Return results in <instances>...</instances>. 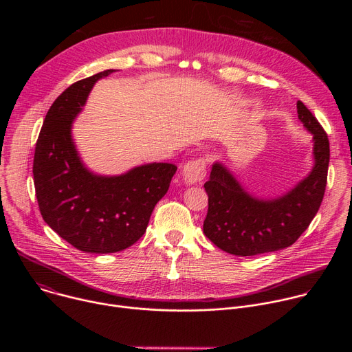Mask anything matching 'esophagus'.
Wrapping results in <instances>:
<instances>
[{
    "instance_id": "obj_1",
    "label": "esophagus",
    "mask_w": 352,
    "mask_h": 352,
    "mask_svg": "<svg viewBox=\"0 0 352 352\" xmlns=\"http://www.w3.org/2000/svg\"><path fill=\"white\" fill-rule=\"evenodd\" d=\"M182 177L186 184H197L206 177V159H195L188 162L182 168Z\"/></svg>"
}]
</instances>
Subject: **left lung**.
<instances>
[{
    "instance_id": "obj_1",
    "label": "left lung",
    "mask_w": 352,
    "mask_h": 352,
    "mask_svg": "<svg viewBox=\"0 0 352 352\" xmlns=\"http://www.w3.org/2000/svg\"><path fill=\"white\" fill-rule=\"evenodd\" d=\"M296 111L300 122L314 135L315 167L283 197L255 199L224 166L213 164L205 184L209 208L204 232L224 252L254 256L284 249L302 235L316 216L327 184L330 144L326 131L300 100Z\"/></svg>"
}]
</instances>
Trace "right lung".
I'll return each instance as SVG.
<instances>
[{
	"instance_id": "add662e5",
	"label": "right lung",
	"mask_w": 352,
	"mask_h": 352,
	"mask_svg": "<svg viewBox=\"0 0 352 352\" xmlns=\"http://www.w3.org/2000/svg\"><path fill=\"white\" fill-rule=\"evenodd\" d=\"M107 69L72 83L47 111L33 159V179L43 220L87 254H114L133 245L167 193L175 164L153 163L120 177H98L80 163L71 125L96 80Z\"/></svg>"
}]
</instances>
